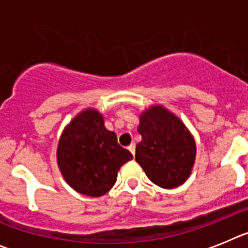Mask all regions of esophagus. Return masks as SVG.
Segmentation results:
<instances>
[{
	"instance_id": "34e87169",
	"label": "esophagus",
	"mask_w": 248,
	"mask_h": 248,
	"mask_svg": "<svg viewBox=\"0 0 248 248\" xmlns=\"http://www.w3.org/2000/svg\"><path fill=\"white\" fill-rule=\"evenodd\" d=\"M128 151L131 152V153H132L133 155H135V153H136V146H135V143H131L128 146Z\"/></svg>"
}]
</instances>
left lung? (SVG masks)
<instances>
[{"label": "left lung", "instance_id": "obj_1", "mask_svg": "<svg viewBox=\"0 0 248 248\" xmlns=\"http://www.w3.org/2000/svg\"><path fill=\"white\" fill-rule=\"evenodd\" d=\"M137 131L142 140L136 146V160L149 180L160 188L173 189L188 179L196 146L177 116L159 105L152 106L140 113Z\"/></svg>", "mask_w": 248, "mask_h": 248}]
</instances>
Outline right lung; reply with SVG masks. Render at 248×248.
<instances>
[{
  "instance_id": "1",
  "label": "right lung",
  "mask_w": 248,
  "mask_h": 248,
  "mask_svg": "<svg viewBox=\"0 0 248 248\" xmlns=\"http://www.w3.org/2000/svg\"><path fill=\"white\" fill-rule=\"evenodd\" d=\"M57 158L71 188L84 195L101 196L112 188L117 171L133 155L117 143L116 133L105 127L101 113L88 108L65 127Z\"/></svg>"
}]
</instances>
